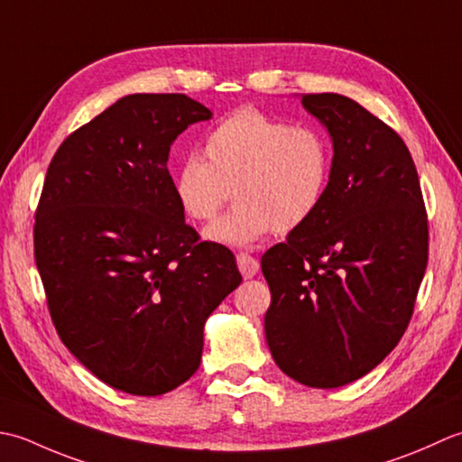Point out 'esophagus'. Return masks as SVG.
Segmentation results:
<instances>
[{
	"label": "esophagus",
	"instance_id": "34e87169",
	"mask_svg": "<svg viewBox=\"0 0 462 462\" xmlns=\"http://www.w3.org/2000/svg\"><path fill=\"white\" fill-rule=\"evenodd\" d=\"M237 267H239L241 275H243L245 279H251V277L257 275L259 261H257L255 257L247 255V253H239V255H237Z\"/></svg>",
	"mask_w": 462,
	"mask_h": 462
}]
</instances>
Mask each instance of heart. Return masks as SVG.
Segmentation results:
<instances>
[{
    "label": "heart",
    "mask_w": 462,
    "mask_h": 462,
    "mask_svg": "<svg viewBox=\"0 0 462 462\" xmlns=\"http://www.w3.org/2000/svg\"><path fill=\"white\" fill-rule=\"evenodd\" d=\"M205 159L179 165L173 189L187 217L211 221L231 199L233 209L205 231L207 239L249 245L271 229L297 231L313 217L331 175L321 134L291 127L257 107H241L205 139Z\"/></svg>",
    "instance_id": "obj_1"
}]
</instances>
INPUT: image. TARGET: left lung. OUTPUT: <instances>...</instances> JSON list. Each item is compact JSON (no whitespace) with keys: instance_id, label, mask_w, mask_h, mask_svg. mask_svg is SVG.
<instances>
[{"instance_id":"obj_1","label":"left lung","mask_w":462,"mask_h":462,"mask_svg":"<svg viewBox=\"0 0 462 462\" xmlns=\"http://www.w3.org/2000/svg\"><path fill=\"white\" fill-rule=\"evenodd\" d=\"M333 141L313 217L261 257L265 337L291 379L337 389L371 373L409 327L429 259L427 211L404 141L359 103L307 93Z\"/></svg>"}]
</instances>
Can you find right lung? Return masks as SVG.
Segmentation results:
<instances>
[{"label":"right lung","instance_id":"obj_1","mask_svg":"<svg viewBox=\"0 0 462 462\" xmlns=\"http://www.w3.org/2000/svg\"><path fill=\"white\" fill-rule=\"evenodd\" d=\"M213 113L183 93L121 97L63 141L37 205L35 263L63 345L109 387L139 397L199 369L203 328L241 283L233 253L199 241L169 149Z\"/></svg>","mask_w":462,"mask_h":462}]
</instances>
